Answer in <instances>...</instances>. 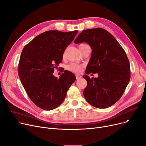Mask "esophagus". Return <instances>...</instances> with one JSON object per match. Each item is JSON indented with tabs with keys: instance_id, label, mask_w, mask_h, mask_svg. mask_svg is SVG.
<instances>
[{
	"instance_id": "34e87169",
	"label": "esophagus",
	"mask_w": 146,
	"mask_h": 146,
	"mask_svg": "<svg viewBox=\"0 0 146 146\" xmlns=\"http://www.w3.org/2000/svg\"><path fill=\"white\" fill-rule=\"evenodd\" d=\"M76 79H81L82 77V76H80V75L76 74Z\"/></svg>"
}]
</instances>
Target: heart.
<instances>
[{"label":"heart","mask_w":146,"mask_h":146,"mask_svg":"<svg viewBox=\"0 0 146 146\" xmlns=\"http://www.w3.org/2000/svg\"><path fill=\"white\" fill-rule=\"evenodd\" d=\"M81 45H84V44H81ZM66 68L69 71L78 73H80L82 70V66L79 64H76V63L72 62V63H70V64H69L67 66Z\"/></svg>","instance_id":"heart-1"}]
</instances>
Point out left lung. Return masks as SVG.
Segmentation results:
<instances>
[{
    "instance_id": "left-lung-1",
    "label": "left lung",
    "mask_w": 146,
    "mask_h": 146,
    "mask_svg": "<svg viewBox=\"0 0 146 146\" xmlns=\"http://www.w3.org/2000/svg\"><path fill=\"white\" fill-rule=\"evenodd\" d=\"M82 42L92 49L85 73H97L98 76L91 79L88 75L83 76L88 83L84 96L92 106L107 108L120 98L129 83V60L115 38L102 28L84 30L74 40L76 44Z\"/></svg>"
}]
</instances>
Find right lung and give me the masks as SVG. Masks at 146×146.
I'll use <instances>...</instances> for the list:
<instances>
[{
	"label": "right lung",
	"mask_w": 146,
	"mask_h": 146,
	"mask_svg": "<svg viewBox=\"0 0 146 146\" xmlns=\"http://www.w3.org/2000/svg\"><path fill=\"white\" fill-rule=\"evenodd\" d=\"M78 32L47 31L35 37L22 50L19 78L30 100L42 109L51 110L58 107L76 80L71 72L64 71L59 79L53 73Z\"/></svg>",
	"instance_id": "add662e5"
}]
</instances>
